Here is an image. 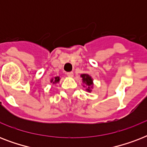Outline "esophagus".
I'll use <instances>...</instances> for the list:
<instances>
[{"mask_svg": "<svg viewBox=\"0 0 147 147\" xmlns=\"http://www.w3.org/2000/svg\"><path fill=\"white\" fill-rule=\"evenodd\" d=\"M67 76H69V77H73L74 73L72 71H69V72H67Z\"/></svg>", "mask_w": 147, "mask_h": 147, "instance_id": "obj_1", "label": "esophagus"}]
</instances>
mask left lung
<instances>
[{
    "mask_svg": "<svg viewBox=\"0 0 147 147\" xmlns=\"http://www.w3.org/2000/svg\"><path fill=\"white\" fill-rule=\"evenodd\" d=\"M81 77L82 78L83 82L88 86V88L86 90H87L88 92H90L92 91L91 88H92V85H93V80H92V77L89 75H88V74H82V75H81Z\"/></svg>",
    "mask_w": 147,
    "mask_h": 147,
    "instance_id": "left-lung-1",
    "label": "left lung"
}]
</instances>
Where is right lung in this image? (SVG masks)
I'll list each match as a JSON object with an SVG mask.
<instances>
[{
  "mask_svg": "<svg viewBox=\"0 0 147 147\" xmlns=\"http://www.w3.org/2000/svg\"><path fill=\"white\" fill-rule=\"evenodd\" d=\"M59 82V77H55V79H52L51 80V82H53V84H55V83H57Z\"/></svg>",
  "mask_w": 147,
  "mask_h": 147,
  "instance_id": "add662e5",
  "label": "right lung"
}]
</instances>
